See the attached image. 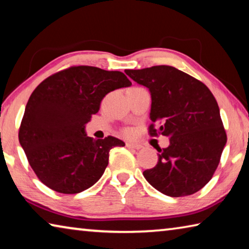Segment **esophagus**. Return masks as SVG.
Here are the masks:
<instances>
[{"label":"esophagus","instance_id":"34e87169","mask_svg":"<svg viewBox=\"0 0 249 249\" xmlns=\"http://www.w3.org/2000/svg\"><path fill=\"white\" fill-rule=\"evenodd\" d=\"M126 147H127V148H130V149L138 150V149H141L142 146L138 145V144H132V142H126Z\"/></svg>","mask_w":249,"mask_h":249}]
</instances>
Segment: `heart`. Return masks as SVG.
Masks as SVG:
<instances>
[{
	"label": "heart",
	"instance_id": "obj_1",
	"mask_svg": "<svg viewBox=\"0 0 249 249\" xmlns=\"http://www.w3.org/2000/svg\"><path fill=\"white\" fill-rule=\"evenodd\" d=\"M123 135L124 136H126V137H130V136H133V134H134V132H133V129H130V128H125V129H123Z\"/></svg>",
	"mask_w": 249,
	"mask_h": 249
}]
</instances>
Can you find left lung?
Returning <instances> with one entry per match:
<instances>
[{
    "instance_id": "left-lung-1",
    "label": "left lung",
    "mask_w": 249,
    "mask_h": 249,
    "mask_svg": "<svg viewBox=\"0 0 249 249\" xmlns=\"http://www.w3.org/2000/svg\"><path fill=\"white\" fill-rule=\"evenodd\" d=\"M125 73L150 91V136L161 134L170 141L167 148L158 150L157 165L142 172L145 179L172 197L201 190L212 179L227 141L212 92L200 80L171 66Z\"/></svg>"
}]
</instances>
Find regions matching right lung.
Listing matches in <instances>:
<instances>
[{
  "instance_id": "right-lung-1",
  "label": "right lung",
  "mask_w": 249,
  "mask_h": 249,
  "mask_svg": "<svg viewBox=\"0 0 249 249\" xmlns=\"http://www.w3.org/2000/svg\"><path fill=\"white\" fill-rule=\"evenodd\" d=\"M132 86L121 71L73 66L45 79L25 107L19 144L32 169L53 191L74 195L92 187L104 174L113 136L93 140L84 127L108 92Z\"/></svg>"
}]
</instances>
